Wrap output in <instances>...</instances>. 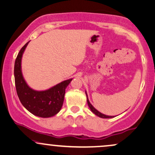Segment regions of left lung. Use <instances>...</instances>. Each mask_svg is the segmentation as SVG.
<instances>
[{
    "instance_id": "obj_1",
    "label": "left lung",
    "mask_w": 155,
    "mask_h": 155,
    "mask_svg": "<svg viewBox=\"0 0 155 155\" xmlns=\"http://www.w3.org/2000/svg\"><path fill=\"white\" fill-rule=\"evenodd\" d=\"M85 93H86V92H85ZM86 95H87V93H86ZM87 104H88V106L90 107V108H91V111H92L93 114H95L96 116H99V117H101V118H113V117H114V116L104 115V114H101V113L99 112L98 110H97L96 109H95L94 107H93L92 105L91 104V103L89 102L88 98H87Z\"/></svg>"
}]
</instances>
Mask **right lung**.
Instances as JSON below:
<instances>
[{"label": "right lung", "instance_id": "right-lung-1", "mask_svg": "<svg viewBox=\"0 0 155 155\" xmlns=\"http://www.w3.org/2000/svg\"><path fill=\"white\" fill-rule=\"evenodd\" d=\"M28 42L21 49L15 60L14 78L16 93L23 106L34 115L48 118L56 115L62 108L65 89L72 79L64 81L45 91L30 88L21 72V57Z\"/></svg>", "mask_w": 155, "mask_h": 155}]
</instances>
